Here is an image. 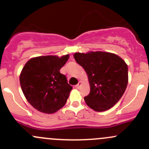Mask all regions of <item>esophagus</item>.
I'll use <instances>...</instances> for the list:
<instances>
[{
  "label": "esophagus",
  "instance_id": "34e87169",
  "mask_svg": "<svg viewBox=\"0 0 149 149\" xmlns=\"http://www.w3.org/2000/svg\"><path fill=\"white\" fill-rule=\"evenodd\" d=\"M81 85V82H79V84H76V85L75 86V87H76V88H80Z\"/></svg>",
  "mask_w": 149,
  "mask_h": 149
}]
</instances>
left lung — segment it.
<instances>
[{
	"instance_id": "obj_1",
	"label": "left lung",
	"mask_w": 149,
	"mask_h": 149,
	"mask_svg": "<svg viewBox=\"0 0 149 149\" xmlns=\"http://www.w3.org/2000/svg\"><path fill=\"white\" fill-rule=\"evenodd\" d=\"M73 57L88 76L90 93L84 97L86 104L97 112L112 107L121 99L128 82L125 62L115 54L101 51L76 52Z\"/></svg>"
}]
</instances>
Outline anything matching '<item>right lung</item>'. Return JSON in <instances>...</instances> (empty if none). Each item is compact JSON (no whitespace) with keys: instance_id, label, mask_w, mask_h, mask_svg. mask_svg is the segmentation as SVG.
<instances>
[{"instance_id":"obj_1","label":"right lung","mask_w":149,"mask_h":149,"mask_svg":"<svg viewBox=\"0 0 149 149\" xmlns=\"http://www.w3.org/2000/svg\"><path fill=\"white\" fill-rule=\"evenodd\" d=\"M69 55L39 56L26 62L21 72L22 91L29 103L40 112H56L65 104L72 86L60 70Z\"/></svg>"}]
</instances>
